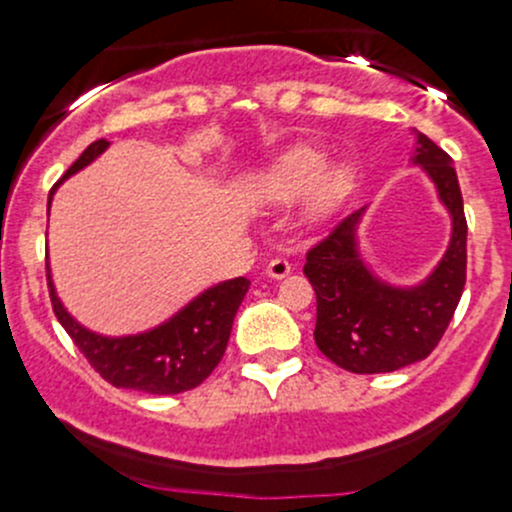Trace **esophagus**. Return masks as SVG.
Instances as JSON below:
<instances>
[{"label": "esophagus", "instance_id": "obj_1", "mask_svg": "<svg viewBox=\"0 0 512 512\" xmlns=\"http://www.w3.org/2000/svg\"><path fill=\"white\" fill-rule=\"evenodd\" d=\"M267 277H272V280H282V277H287L289 272H292V265L285 260V257H275V260L267 262Z\"/></svg>", "mask_w": 512, "mask_h": 512}]
</instances>
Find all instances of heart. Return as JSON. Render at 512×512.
Here are the masks:
<instances>
[{
  "instance_id": "1",
  "label": "heart",
  "mask_w": 512,
  "mask_h": 512,
  "mask_svg": "<svg viewBox=\"0 0 512 512\" xmlns=\"http://www.w3.org/2000/svg\"><path fill=\"white\" fill-rule=\"evenodd\" d=\"M327 163V151L312 143H297L267 163L260 175V193L272 203H294L309 193V218H329L352 193L354 170L347 163H334L329 168Z\"/></svg>"
}]
</instances>
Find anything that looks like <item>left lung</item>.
<instances>
[{
    "label": "left lung",
    "mask_w": 512,
    "mask_h": 512,
    "mask_svg": "<svg viewBox=\"0 0 512 512\" xmlns=\"http://www.w3.org/2000/svg\"><path fill=\"white\" fill-rule=\"evenodd\" d=\"M433 180L451 213V242L436 270L414 287L381 282L361 260L354 210L307 252L304 275L317 294L314 342L319 352L354 374H386L426 359L441 342L466 287V215L453 160L416 131L411 156Z\"/></svg>",
    "instance_id": "obj_1"
}]
</instances>
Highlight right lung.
<instances>
[{
	"instance_id": "obj_1",
	"label": "right lung",
	"mask_w": 512,
	"mask_h": 512,
	"mask_svg": "<svg viewBox=\"0 0 512 512\" xmlns=\"http://www.w3.org/2000/svg\"><path fill=\"white\" fill-rule=\"evenodd\" d=\"M106 148V138L91 143L79 160L66 170L64 178L51 188L49 205L56 188L69 175L86 168ZM46 280H49L51 307H54L56 319L98 374L116 389H136L158 396L190 391L213 374L227 349L237 307L250 289L247 277H235V280L205 289L193 302L185 304L178 314H173L168 322L158 324L148 332L131 334V337H103V334L81 327L66 312L59 294H56L54 282H51L49 265H46Z\"/></svg>"
}]
</instances>
